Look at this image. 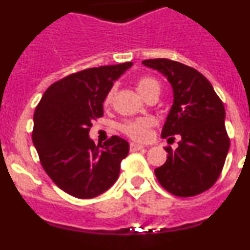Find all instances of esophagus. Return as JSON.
Here are the masks:
<instances>
[{
	"mask_svg": "<svg viewBox=\"0 0 250 250\" xmlns=\"http://www.w3.org/2000/svg\"><path fill=\"white\" fill-rule=\"evenodd\" d=\"M143 149H144V146L140 144H136V143H131V144H130V150H131V151H139V150Z\"/></svg>",
	"mask_w": 250,
	"mask_h": 250,
	"instance_id": "1",
	"label": "esophagus"
}]
</instances>
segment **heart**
Here are the masks:
<instances>
[{
  "mask_svg": "<svg viewBox=\"0 0 250 250\" xmlns=\"http://www.w3.org/2000/svg\"><path fill=\"white\" fill-rule=\"evenodd\" d=\"M136 90L141 96H144L145 99L149 96L150 94L160 91V85H159L158 80H155L154 77L150 76H143L140 77L136 83ZM114 98V89L109 91V94L106 95L105 104L109 105ZM154 125V120L150 118H139L132 119V120H127L120 125V130L127 135L129 138L134 139V140H146L150 135V129Z\"/></svg>",
  "mask_w": 250,
  "mask_h": 250,
  "instance_id": "b5f03b06",
  "label": "heart"
}]
</instances>
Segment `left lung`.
Listing matches in <instances>:
<instances>
[{"mask_svg": "<svg viewBox=\"0 0 250 250\" xmlns=\"http://www.w3.org/2000/svg\"><path fill=\"white\" fill-rule=\"evenodd\" d=\"M143 63L164 75L173 89V106L161 136L182 138L175 151L167 147V159L155 169L156 179L174 195H198L215 184L230 146L224 105L195 68L167 59L144 60Z\"/></svg>", "mask_w": 250, "mask_h": 250, "instance_id": "8db88e82", "label": "left lung"}]
</instances>
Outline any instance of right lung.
<instances>
[{
    "label": "right lung",
    "mask_w": 250,
    "mask_h": 250,
    "mask_svg": "<svg viewBox=\"0 0 250 250\" xmlns=\"http://www.w3.org/2000/svg\"><path fill=\"white\" fill-rule=\"evenodd\" d=\"M132 62L86 68L48 87L34 114L32 141L52 182L65 193L91 199L112 187L129 143L111 136L95 145L89 131L104 115L103 103L114 81Z\"/></svg>",
    "instance_id": "1"
}]
</instances>
